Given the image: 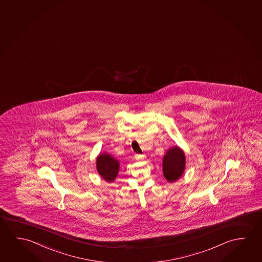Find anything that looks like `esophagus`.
I'll return each instance as SVG.
<instances>
[{
	"label": "esophagus",
	"instance_id": "34e87169",
	"mask_svg": "<svg viewBox=\"0 0 262 262\" xmlns=\"http://www.w3.org/2000/svg\"><path fill=\"white\" fill-rule=\"evenodd\" d=\"M135 158H136V160L141 161V160H144L146 158V156L144 155H135Z\"/></svg>",
	"mask_w": 262,
	"mask_h": 262
}]
</instances>
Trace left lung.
Wrapping results in <instances>:
<instances>
[{
  "label": "left lung",
  "mask_w": 262,
  "mask_h": 262,
  "mask_svg": "<svg viewBox=\"0 0 262 262\" xmlns=\"http://www.w3.org/2000/svg\"><path fill=\"white\" fill-rule=\"evenodd\" d=\"M185 157L183 150L177 146L168 150L163 162V176L171 182L180 177L185 170Z\"/></svg>",
  "instance_id": "left-lung-1"
}]
</instances>
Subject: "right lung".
Listing matches in <instances>:
<instances>
[{"label":"right lung","instance_id":"obj_1","mask_svg":"<svg viewBox=\"0 0 262 262\" xmlns=\"http://www.w3.org/2000/svg\"><path fill=\"white\" fill-rule=\"evenodd\" d=\"M120 164L111 155H99L97 159V169L99 174L107 182H112L116 178Z\"/></svg>","mask_w":262,"mask_h":262}]
</instances>
